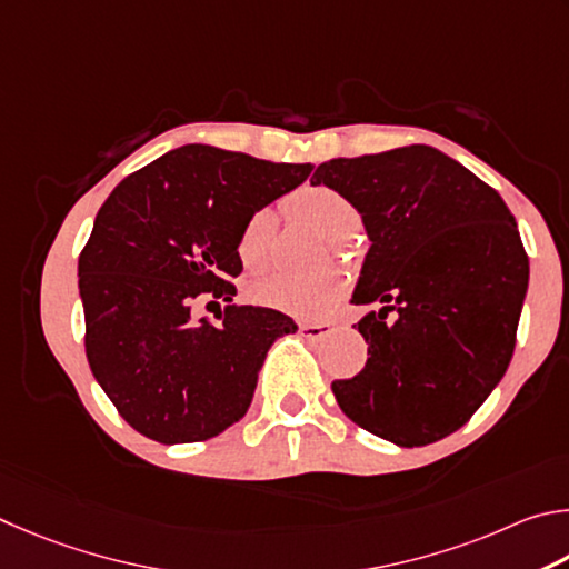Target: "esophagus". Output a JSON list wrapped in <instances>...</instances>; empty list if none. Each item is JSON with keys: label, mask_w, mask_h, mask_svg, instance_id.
Here are the masks:
<instances>
[{"label": "esophagus", "mask_w": 569, "mask_h": 569, "mask_svg": "<svg viewBox=\"0 0 569 569\" xmlns=\"http://www.w3.org/2000/svg\"><path fill=\"white\" fill-rule=\"evenodd\" d=\"M335 330L332 322H302L300 325V332L302 337H307V340H322V337H327Z\"/></svg>", "instance_id": "1"}]
</instances>
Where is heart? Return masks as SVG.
I'll return each instance as SVG.
<instances>
[{
    "label": "heart",
    "instance_id": "obj_1",
    "mask_svg": "<svg viewBox=\"0 0 569 569\" xmlns=\"http://www.w3.org/2000/svg\"><path fill=\"white\" fill-rule=\"evenodd\" d=\"M292 212L315 227L317 232L327 239H345L355 232L360 214H357L355 204L350 199L335 192L330 187L315 184L302 187L295 192ZM237 254L249 269L264 267V247H262V232H259V219H252L239 234ZM345 290V282L337 274H322V277H292V274H274L262 282L254 284L252 297L259 305L274 307L279 312H287L292 317H305V320H317L332 310L340 300Z\"/></svg>",
    "mask_w": 569,
    "mask_h": 569
}]
</instances>
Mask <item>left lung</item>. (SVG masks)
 I'll return each instance as SVG.
<instances>
[{
  "label": "left lung",
  "instance_id": "left-lung-1",
  "mask_svg": "<svg viewBox=\"0 0 569 569\" xmlns=\"http://www.w3.org/2000/svg\"><path fill=\"white\" fill-rule=\"evenodd\" d=\"M312 179L362 214L372 244L352 302L380 305L355 325L370 357L352 380L332 382L337 405L400 447L442 440L512 360L530 279L515 217L490 184L427 144L330 159Z\"/></svg>",
  "mask_w": 569,
  "mask_h": 569
}]
</instances>
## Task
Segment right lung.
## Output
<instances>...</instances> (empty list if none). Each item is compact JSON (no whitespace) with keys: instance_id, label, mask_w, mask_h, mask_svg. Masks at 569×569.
I'll return each mask as SVG.
<instances>
[{"instance_id":"obj_1","label":"right lung","mask_w":569,"mask_h":569,"mask_svg":"<svg viewBox=\"0 0 569 569\" xmlns=\"http://www.w3.org/2000/svg\"><path fill=\"white\" fill-rule=\"evenodd\" d=\"M312 164H274L184 144L122 179L79 254L84 350L117 412L149 440L202 442L242 420L277 337L297 330L269 307L227 305L192 320L204 292L232 302L237 242L254 212Z\"/></svg>"}]
</instances>
